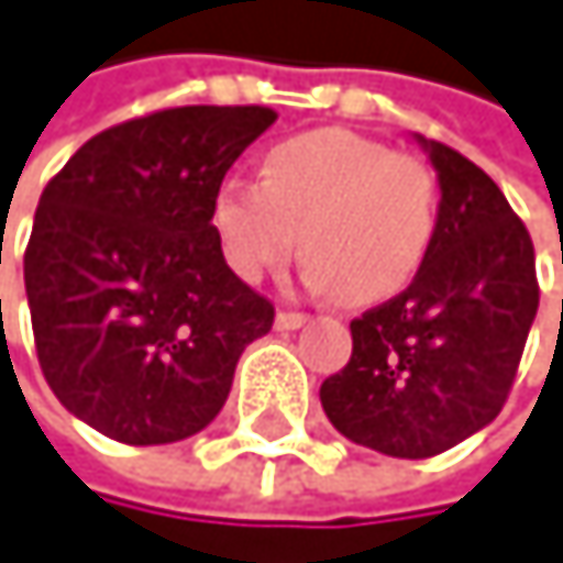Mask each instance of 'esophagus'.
<instances>
[{"mask_svg": "<svg viewBox=\"0 0 563 563\" xmlns=\"http://www.w3.org/2000/svg\"><path fill=\"white\" fill-rule=\"evenodd\" d=\"M310 317L307 313H300V310H279L276 313V327L279 330H297V327H303Z\"/></svg>", "mask_w": 563, "mask_h": 563, "instance_id": "34e87169", "label": "esophagus"}]
</instances>
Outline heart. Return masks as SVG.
I'll list each match as a JSON object with an SVG mask.
<instances>
[{"label": "heart", "mask_w": 563, "mask_h": 563, "mask_svg": "<svg viewBox=\"0 0 563 563\" xmlns=\"http://www.w3.org/2000/svg\"><path fill=\"white\" fill-rule=\"evenodd\" d=\"M437 207V173L423 156L350 130H313L269 146L260 183L227 179L213 196V230L253 284L284 266L303 233L310 284L364 307L417 276Z\"/></svg>", "instance_id": "1"}]
</instances>
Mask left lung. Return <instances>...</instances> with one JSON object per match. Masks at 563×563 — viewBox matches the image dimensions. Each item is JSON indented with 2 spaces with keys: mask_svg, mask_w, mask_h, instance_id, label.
I'll return each instance as SVG.
<instances>
[{
  "mask_svg": "<svg viewBox=\"0 0 563 563\" xmlns=\"http://www.w3.org/2000/svg\"><path fill=\"white\" fill-rule=\"evenodd\" d=\"M437 233L413 284L350 320L353 353L323 380L330 423L387 457H437L487 427L514 387L541 287L528 227L497 183L444 143Z\"/></svg>",
  "mask_w": 563,
  "mask_h": 563,
  "instance_id": "left-lung-1",
  "label": "left lung"
}]
</instances>
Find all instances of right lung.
<instances>
[{
    "label": "right lung",
    "mask_w": 563,
    "mask_h": 563,
    "mask_svg": "<svg viewBox=\"0 0 563 563\" xmlns=\"http://www.w3.org/2000/svg\"><path fill=\"white\" fill-rule=\"evenodd\" d=\"M269 106H176L109 126L38 196L22 273L59 404L119 444H173L227 404L273 303L227 266L213 196Z\"/></svg>",
    "instance_id": "add662e5"
}]
</instances>
